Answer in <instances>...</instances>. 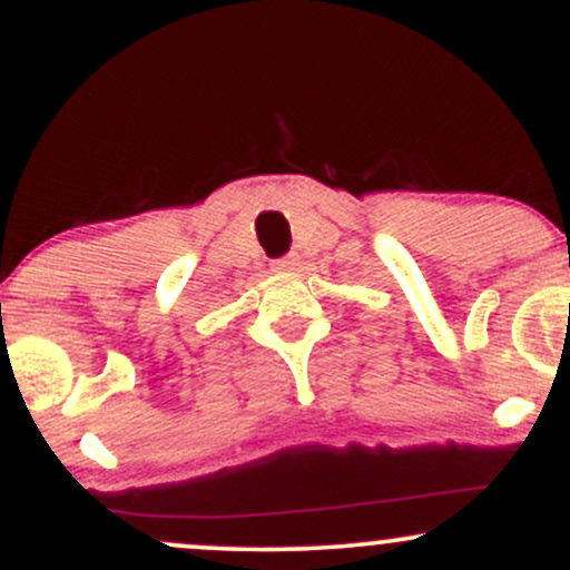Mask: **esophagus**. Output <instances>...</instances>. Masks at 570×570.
I'll return each instance as SVG.
<instances>
[{
  "mask_svg": "<svg viewBox=\"0 0 570 570\" xmlns=\"http://www.w3.org/2000/svg\"><path fill=\"white\" fill-rule=\"evenodd\" d=\"M297 265H299L297 254H286V257H281V259H276V263H273V271H276V273H292V271H297Z\"/></svg>",
  "mask_w": 570,
  "mask_h": 570,
  "instance_id": "esophagus-1",
  "label": "esophagus"
}]
</instances>
